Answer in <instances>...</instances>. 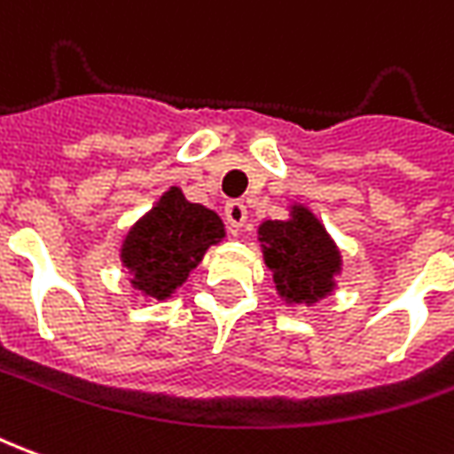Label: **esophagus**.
Segmentation results:
<instances>
[{"instance_id": "1", "label": "esophagus", "mask_w": 454, "mask_h": 454, "mask_svg": "<svg viewBox=\"0 0 454 454\" xmlns=\"http://www.w3.org/2000/svg\"><path fill=\"white\" fill-rule=\"evenodd\" d=\"M246 218H248V208L240 204V201L226 204V223L231 231H240L243 223H246Z\"/></svg>"}]
</instances>
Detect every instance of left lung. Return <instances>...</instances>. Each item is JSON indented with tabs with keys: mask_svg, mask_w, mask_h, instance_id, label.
Returning <instances> with one entry per match:
<instances>
[{
	"mask_svg": "<svg viewBox=\"0 0 454 454\" xmlns=\"http://www.w3.org/2000/svg\"><path fill=\"white\" fill-rule=\"evenodd\" d=\"M258 243L285 304L315 307L337 290L341 250L309 206L293 201L287 218L262 221Z\"/></svg>",
	"mask_w": 454,
	"mask_h": 454,
	"instance_id": "1",
	"label": "left lung"
}]
</instances>
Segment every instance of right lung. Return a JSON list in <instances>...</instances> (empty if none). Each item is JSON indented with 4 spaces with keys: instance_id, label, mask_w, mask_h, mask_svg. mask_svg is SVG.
Segmentation results:
<instances>
[{
    "instance_id": "obj_1",
    "label": "right lung",
    "mask_w": 454,
    "mask_h": 454,
    "mask_svg": "<svg viewBox=\"0 0 454 454\" xmlns=\"http://www.w3.org/2000/svg\"><path fill=\"white\" fill-rule=\"evenodd\" d=\"M226 238L216 211L192 204L179 186H169L145 216H139L120 246V262L129 287L164 302L182 287L204 260L206 250Z\"/></svg>"
}]
</instances>
